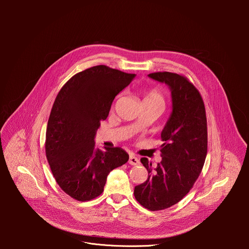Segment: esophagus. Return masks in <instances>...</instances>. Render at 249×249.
Listing matches in <instances>:
<instances>
[{
  "mask_svg": "<svg viewBox=\"0 0 249 249\" xmlns=\"http://www.w3.org/2000/svg\"><path fill=\"white\" fill-rule=\"evenodd\" d=\"M128 162H129L131 165H137V164L140 163V160H139L135 155H130Z\"/></svg>",
  "mask_w": 249,
  "mask_h": 249,
  "instance_id": "esophagus-1",
  "label": "esophagus"
}]
</instances>
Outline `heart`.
<instances>
[{"label": "heart", "mask_w": 249, "mask_h": 249, "mask_svg": "<svg viewBox=\"0 0 249 249\" xmlns=\"http://www.w3.org/2000/svg\"><path fill=\"white\" fill-rule=\"evenodd\" d=\"M144 100H148V101H158V102H161L163 103V98L161 96V94L160 93V91H158L157 89H151L149 90L145 97Z\"/></svg>", "instance_id": "1"}]
</instances>
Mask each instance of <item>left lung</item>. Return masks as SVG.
I'll return each mask as SVG.
<instances>
[{"mask_svg":"<svg viewBox=\"0 0 249 249\" xmlns=\"http://www.w3.org/2000/svg\"><path fill=\"white\" fill-rule=\"evenodd\" d=\"M165 84L171 96V112L161 131V161L154 168L147 158L141 162L148 179L134 189L136 200L151 211L178 203L192 188L207 156V118L197 89L183 76L169 72L148 75Z\"/></svg>","mask_w":249,"mask_h":249,"instance_id":"8db88e82","label":"left lung"}]
</instances>
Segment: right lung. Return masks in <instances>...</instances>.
Segmentation results:
<instances>
[{
    "label": "right lung",
    "instance_id": "obj_1",
    "mask_svg": "<svg viewBox=\"0 0 249 249\" xmlns=\"http://www.w3.org/2000/svg\"><path fill=\"white\" fill-rule=\"evenodd\" d=\"M135 77L94 66L71 78L54 101L46 130V157L58 185L78 201L99 196L109 172L129 160L119 147L103 152L95 148L94 139L115 96Z\"/></svg>",
    "mask_w": 249,
    "mask_h": 249
}]
</instances>
